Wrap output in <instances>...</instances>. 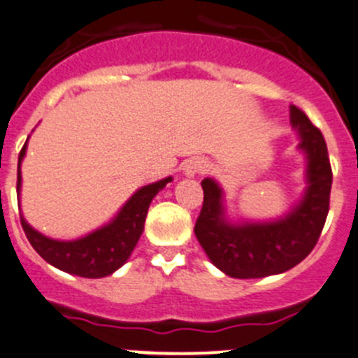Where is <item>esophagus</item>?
<instances>
[{
  "mask_svg": "<svg viewBox=\"0 0 358 358\" xmlns=\"http://www.w3.org/2000/svg\"><path fill=\"white\" fill-rule=\"evenodd\" d=\"M208 165L207 162L203 160V158H193V160L186 162L184 164V174L187 176V178H193V176H198V174H203V172H207Z\"/></svg>",
  "mask_w": 358,
  "mask_h": 358,
  "instance_id": "obj_1",
  "label": "esophagus"
}]
</instances>
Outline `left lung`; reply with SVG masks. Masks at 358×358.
Listing matches in <instances>:
<instances>
[{"instance_id":"8db88e82","label":"left lung","mask_w":358,"mask_h":358,"mask_svg":"<svg viewBox=\"0 0 358 358\" xmlns=\"http://www.w3.org/2000/svg\"><path fill=\"white\" fill-rule=\"evenodd\" d=\"M291 123L308 158V189L287 217L264 224H229L222 215L221 187L212 179L201 180L203 205L194 235L208 259L233 278H263L291 270L313 250L324 229L332 186L327 144L296 106H291Z\"/></svg>"}]
</instances>
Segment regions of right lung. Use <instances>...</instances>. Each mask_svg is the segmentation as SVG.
<instances>
[{
  "instance_id": "add662e5",
  "label": "right lung",
  "mask_w": 358,
  "mask_h": 358,
  "mask_svg": "<svg viewBox=\"0 0 358 358\" xmlns=\"http://www.w3.org/2000/svg\"><path fill=\"white\" fill-rule=\"evenodd\" d=\"M26 146L19 153V167H17V191L20 189V162L26 155ZM167 178L158 182L148 184L141 187L120 210V214L109 224L90 235L73 242H59L41 235L36 229L27 224L26 219L20 215V224L33 249L43 257L47 263L66 273L78 275L83 278L108 277L113 271L125 264L132 254L134 247L139 242L146 221L148 208L155 194L171 182Z\"/></svg>"
}]
</instances>
